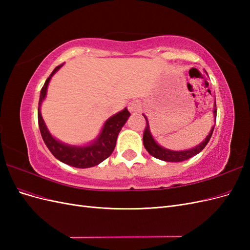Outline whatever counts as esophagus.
Returning <instances> with one entry per match:
<instances>
[{"instance_id":"esophagus-1","label":"esophagus","mask_w":250,"mask_h":250,"mask_svg":"<svg viewBox=\"0 0 250 250\" xmlns=\"http://www.w3.org/2000/svg\"><path fill=\"white\" fill-rule=\"evenodd\" d=\"M128 109L131 113H138L141 111V105L138 101H132L128 105Z\"/></svg>"}]
</instances>
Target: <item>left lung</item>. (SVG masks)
Instances as JSON below:
<instances>
[{"label":"left lung","mask_w":250,"mask_h":250,"mask_svg":"<svg viewBox=\"0 0 250 250\" xmlns=\"http://www.w3.org/2000/svg\"><path fill=\"white\" fill-rule=\"evenodd\" d=\"M207 84L208 85V83L207 82ZM213 115H214V119L216 122V117H217V108H216V101H215V105H214V110H213ZM144 118L146 119V128L144 130V134H143V143H144V147L146 148V150L148 152L154 156L155 158H158L161 161H165V162H172V163H178V162H184L188 160L193 156H195L196 154H198L200 151L203 150V148L208 145V141L211 138V134H213L215 125L211 127V129L209 131V133L208 134V137L206 138L202 143H200L199 145H197L194 148L188 149V150H181V151H175V150H171V149H167L165 147H162L161 145L155 142V140L153 139L152 134L150 132V127H149V122L148 119L146 118V116L144 115Z\"/></svg>","instance_id":"obj_1"}]
</instances>
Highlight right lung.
Here are the masks:
<instances>
[{"instance_id": "1", "label": "right lung", "mask_w": 250, "mask_h": 250, "mask_svg": "<svg viewBox=\"0 0 250 250\" xmlns=\"http://www.w3.org/2000/svg\"><path fill=\"white\" fill-rule=\"evenodd\" d=\"M62 64L56 66L54 71L51 73L48 79L44 82V84L41 90L40 101H39V126L42 133V138L46 144L48 149L51 151V153L54 155L58 161L62 162L66 165L72 166L75 168H90L94 166L99 165L104 160L112 153L113 149L116 147L118 134L122 129V127L126 123L130 116V112L128 111L127 108H124L120 112L113 115L106 122L104 123L102 130L98 138L92 142L88 145L85 146H73L67 145L62 142L56 140L53 135L49 132L48 128L43 122V119L42 117L41 106L42 103L44 100L47 95V88L49 85V82Z\"/></svg>"}]
</instances>
